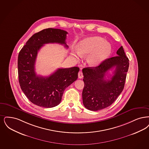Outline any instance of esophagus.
<instances>
[{"mask_svg":"<svg viewBox=\"0 0 149 149\" xmlns=\"http://www.w3.org/2000/svg\"><path fill=\"white\" fill-rule=\"evenodd\" d=\"M78 77L79 79H82L83 77V72L80 71V72H78Z\"/></svg>","mask_w":149,"mask_h":149,"instance_id":"esophagus-1","label":"esophagus"}]
</instances>
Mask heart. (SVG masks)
I'll use <instances>...</instances> for the list:
<instances>
[{
  "mask_svg": "<svg viewBox=\"0 0 149 149\" xmlns=\"http://www.w3.org/2000/svg\"><path fill=\"white\" fill-rule=\"evenodd\" d=\"M77 51V59L89 54L86 59L88 63L90 65L95 66L107 59L111 53V47L101 37H90L80 42Z\"/></svg>",
  "mask_w": 149,
  "mask_h": 149,
  "instance_id": "obj_1",
  "label": "heart"
}]
</instances>
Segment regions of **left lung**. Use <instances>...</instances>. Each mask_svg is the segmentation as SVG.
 Instances as JSON below:
<instances>
[{"instance_id": "left-lung-1", "label": "left lung", "mask_w": 149, "mask_h": 149, "mask_svg": "<svg viewBox=\"0 0 149 149\" xmlns=\"http://www.w3.org/2000/svg\"><path fill=\"white\" fill-rule=\"evenodd\" d=\"M117 56L107 59L96 67L83 69L84 82L82 96L84 107L97 111L111 105L124 89L129 60L121 46ZM115 67L110 79H105L107 72Z\"/></svg>"}]
</instances>
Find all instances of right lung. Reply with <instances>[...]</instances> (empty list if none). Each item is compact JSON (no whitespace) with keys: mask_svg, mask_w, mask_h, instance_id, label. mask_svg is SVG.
<instances>
[{"mask_svg":"<svg viewBox=\"0 0 149 149\" xmlns=\"http://www.w3.org/2000/svg\"><path fill=\"white\" fill-rule=\"evenodd\" d=\"M68 32L59 29L48 28L36 33L20 51L18 59V77L20 88L32 103L42 107L59 105L64 91L77 80L79 68L58 69L47 77L37 75L35 64L38 52L49 43H58L66 48Z\"/></svg>","mask_w":149,"mask_h":149,"instance_id":"1","label":"right lung"}]
</instances>
